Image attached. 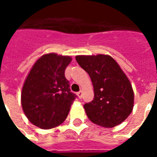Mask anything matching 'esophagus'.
I'll return each mask as SVG.
<instances>
[{
  "mask_svg": "<svg viewBox=\"0 0 157 157\" xmlns=\"http://www.w3.org/2000/svg\"><path fill=\"white\" fill-rule=\"evenodd\" d=\"M77 96L79 97V98H82V91H79V92H77Z\"/></svg>",
  "mask_w": 157,
  "mask_h": 157,
  "instance_id": "34e87169",
  "label": "esophagus"
}]
</instances>
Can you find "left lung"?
<instances>
[{
  "instance_id": "left-lung-1",
  "label": "left lung",
  "mask_w": 157,
  "mask_h": 157,
  "mask_svg": "<svg viewBox=\"0 0 157 157\" xmlns=\"http://www.w3.org/2000/svg\"><path fill=\"white\" fill-rule=\"evenodd\" d=\"M78 64L90 76L94 97L84 105L94 124L112 128L124 121L134 107L132 86L119 64L109 55H78Z\"/></svg>"
}]
</instances>
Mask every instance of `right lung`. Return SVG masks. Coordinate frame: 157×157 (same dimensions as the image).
I'll return each mask as SVG.
<instances>
[{
    "instance_id": "right-lung-1",
    "label": "right lung",
    "mask_w": 157,
    "mask_h": 157,
    "mask_svg": "<svg viewBox=\"0 0 157 157\" xmlns=\"http://www.w3.org/2000/svg\"><path fill=\"white\" fill-rule=\"evenodd\" d=\"M71 61L70 56L54 53L42 55L26 78L21 94L22 107L29 121L40 129L61 124L76 98L64 75Z\"/></svg>"
}]
</instances>
